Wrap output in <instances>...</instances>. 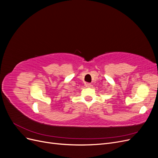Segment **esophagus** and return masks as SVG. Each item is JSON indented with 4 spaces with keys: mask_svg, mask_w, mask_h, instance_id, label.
<instances>
[{
    "mask_svg": "<svg viewBox=\"0 0 158 158\" xmlns=\"http://www.w3.org/2000/svg\"><path fill=\"white\" fill-rule=\"evenodd\" d=\"M85 86L88 87V88H90L91 86H92V84H91L90 83H88V82L85 83Z\"/></svg>",
    "mask_w": 158,
    "mask_h": 158,
    "instance_id": "34e87169",
    "label": "esophagus"
}]
</instances>
